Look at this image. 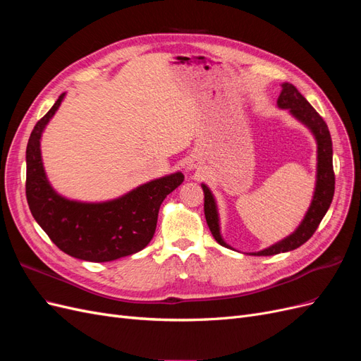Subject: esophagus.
<instances>
[{"instance_id": "1", "label": "esophagus", "mask_w": 361, "mask_h": 361, "mask_svg": "<svg viewBox=\"0 0 361 361\" xmlns=\"http://www.w3.org/2000/svg\"><path fill=\"white\" fill-rule=\"evenodd\" d=\"M199 167V162L195 161V159H190L188 162H187V169L188 170H194V169H197Z\"/></svg>"}]
</instances>
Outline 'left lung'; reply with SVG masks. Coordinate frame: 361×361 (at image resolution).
Listing matches in <instances>:
<instances>
[{"label": "left lung", "instance_id": "8db88e82", "mask_svg": "<svg viewBox=\"0 0 361 361\" xmlns=\"http://www.w3.org/2000/svg\"><path fill=\"white\" fill-rule=\"evenodd\" d=\"M277 106L281 108V110H288L314 137L316 149H318L316 150V154H318V162H316V183L309 209L305 212L300 226L295 228V232L268 248L251 253L255 256H272L279 253H286V251L298 248L305 241H309L312 235L316 232V228H318L319 223L322 221L324 215L329 211L334 195L333 143L329 126L324 122V118L316 113V110L307 102V99L297 90V87H293L289 82L281 84V93L277 99ZM202 188L204 192V216L207 226L211 228L212 236L220 245L232 248L221 236L220 215H218V206L212 191L204 183H202Z\"/></svg>", "mask_w": 361, "mask_h": 361}]
</instances>
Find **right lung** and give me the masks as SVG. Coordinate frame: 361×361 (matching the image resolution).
I'll return each mask as SVG.
<instances>
[{
	"label": "right lung",
	"mask_w": 361,
	"mask_h": 361,
	"mask_svg": "<svg viewBox=\"0 0 361 361\" xmlns=\"http://www.w3.org/2000/svg\"><path fill=\"white\" fill-rule=\"evenodd\" d=\"M66 93L36 123L27 145V200L37 224L64 253L89 262H111L143 250L154 238L159 206L183 182L180 171L146 182L117 199L80 202L52 188L40 140Z\"/></svg>",
	"instance_id": "right-lung-1"
}]
</instances>
